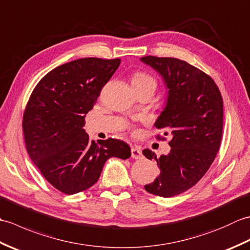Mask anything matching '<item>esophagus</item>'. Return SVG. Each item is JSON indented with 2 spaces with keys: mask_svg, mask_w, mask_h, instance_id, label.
Segmentation results:
<instances>
[{
  "mask_svg": "<svg viewBox=\"0 0 250 250\" xmlns=\"http://www.w3.org/2000/svg\"><path fill=\"white\" fill-rule=\"evenodd\" d=\"M131 157L133 159H141L143 157L142 149L139 146H133L131 148Z\"/></svg>",
  "mask_w": 250,
  "mask_h": 250,
  "instance_id": "esophagus-1",
  "label": "esophagus"
}]
</instances>
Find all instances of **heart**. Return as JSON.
<instances>
[{
    "instance_id": "heart-1",
    "label": "heart",
    "mask_w": 250,
    "mask_h": 250,
    "mask_svg": "<svg viewBox=\"0 0 250 250\" xmlns=\"http://www.w3.org/2000/svg\"><path fill=\"white\" fill-rule=\"evenodd\" d=\"M132 84L135 87L153 86L157 88L156 79L145 72H136L132 77Z\"/></svg>"
}]
</instances>
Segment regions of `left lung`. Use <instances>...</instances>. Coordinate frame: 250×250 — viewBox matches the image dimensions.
Segmentation results:
<instances>
[{"label":"left lung","mask_w":250,"mask_h":250,"mask_svg":"<svg viewBox=\"0 0 250 250\" xmlns=\"http://www.w3.org/2000/svg\"><path fill=\"white\" fill-rule=\"evenodd\" d=\"M160 74L168 89L167 106L156 121L157 129L169 131L171 151L155 159L160 175L145 185L147 192L171 198L189 190L208 171L219 150L224 126V101L214 79L176 58L142 57ZM167 135L168 132H164ZM159 140L166 137L157 136Z\"/></svg>","instance_id":"1"}]
</instances>
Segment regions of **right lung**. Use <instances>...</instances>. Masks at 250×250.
I'll return each mask as SVG.
<instances>
[{
    "label": "right lung",
    "mask_w": 250,
    "mask_h": 250,
    "mask_svg": "<svg viewBox=\"0 0 250 250\" xmlns=\"http://www.w3.org/2000/svg\"><path fill=\"white\" fill-rule=\"evenodd\" d=\"M120 59L83 58L58 66L36 84L26 103L22 130L32 161L51 186L65 194L91 187L111 157L128 159L125 142L95 144L83 129Z\"/></svg>",
    "instance_id": "1"
}]
</instances>
